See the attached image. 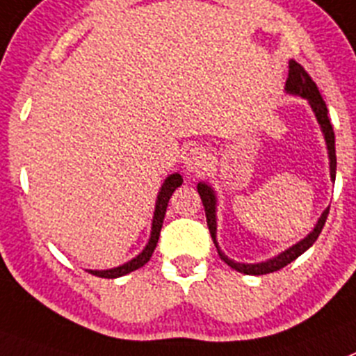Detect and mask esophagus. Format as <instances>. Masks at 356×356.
I'll return each mask as SVG.
<instances>
[{
	"mask_svg": "<svg viewBox=\"0 0 356 356\" xmlns=\"http://www.w3.org/2000/svg\"><path fill=\"white\" fill-rule=\"evenodd\" d=\"M207 165H209V156L202 147L191 149L184 158V168L191 174H200V172L206 170Z\"/></svg>",
	"mask_w": 356,
	"mask_h": 356,
	"instance_id": "esophagus-1",
	"label": "esophagus"
}]
</instances>
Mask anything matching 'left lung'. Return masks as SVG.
Wrapping results in <instances>:
<instances>
[{"mask_svg": "<svg viewBox=\"0 0 356 356\" xmlns=\"http://www.w3.org/2000/svg\"><path fill=\"white\" fill-rule=\"evenodd\" d=\"M286 92L287 94H293V95H300V97L307 99L312 108L314 115L318 118L319 126H321L323 134H325V142H326V149H328V159H330V177L332 181H335V170H337V158H335V134H334V127L330 124V118H328V108H326L325 101H323L321 94L318 90V85L312 81L309 74H307V70L303 69L302 65L294 60L289 62V76H287V81H286ZM197 190L198 195L202 198V204H204V209H206V218H207V227H209V232H211V238H213V243L216 245L218 248V255L222 261H225L227 264L232 268V270L239 271V273H245V275H266V273H273V271L282 270L284 266L291 264L294 259H298L303 252L310 248V246L316 243V239L319 238V234H321L323 227H325L326 218H328V211L330 207H326L323 211V214L319 216L318 223L316 227L312 229V232L303 238L302 241H298L296 245H293L291 248H287L286 252H282L278 254L277 257L273 259H268L264 262H255V264H245V262H236L232 259L227 257L223 254L220 246H218L216 241V193L214 190L211 188L209 184L206 182H198L197 184Z\"/></svg>", "mask_w": 356, "mask_h": 356, "instance_id": "left-lung-1", "label": "left lung"}]
</instances>
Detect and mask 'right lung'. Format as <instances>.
I'll list each match as a JSON object with an SVG mask.
<instances>
[{
    "label": "right lung",
    "mask_w": 356,
    "mask_h": 356,
    "mask_svg": "<svg viewBox=\"0 0 356 356\" xmlns=\"http://www.w3.org/2000/svg\"><path fill=\"white\" fill-rule=\"evenodd\" d=\"M182 184V177L179 174H172L165 179L163 182L161 190L158 193V200H156V209H154V216H152V229H150V239L147 243L145 248L142 250V254H138L134 259H131L129 262L122 266H117V268H111V270H88V273L95 275V277L101 278H118L124 277V275L131 273V271L138 270L142 268L143 264L150 261L152 257V252H154L156 245H158L159 239V232H161L163 227V220H165V213H166V206H168V200H170L172 193L177 190L179 186Z\"/></svg>",
    "instance_id": "add662e5"
}]
</instances>
